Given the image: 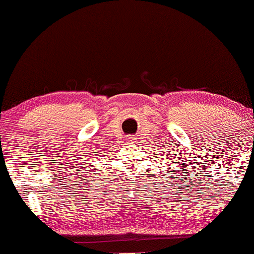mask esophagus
<instances>
[{
	"mask_svg": "<svg viewBox=\"0 0 254 254\" xmlns=\"http://www.w3.org/2000/svg\"><path fill=\"white\" fill-rule=\"evenodd\" d=\"M137 142V137L135 135H128L127 143H135Z\"/></svg>",
	"mask_w": 254,
	"mask_h": 254,
	"instance_id": "obj_1",
	"label": "esophagus"
}]
</instances>
